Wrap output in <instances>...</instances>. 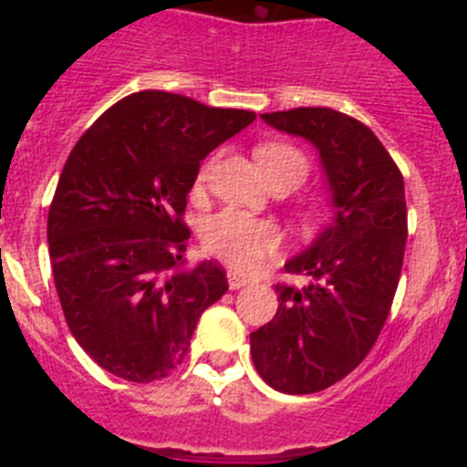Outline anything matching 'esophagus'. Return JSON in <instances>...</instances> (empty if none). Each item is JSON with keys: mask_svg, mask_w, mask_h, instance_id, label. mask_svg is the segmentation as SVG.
Listing matches in <instances>:
<instances>
[{"mask_svg": "<svg viewBox=\"0 0 467 467\" xmlns=\"http://www.w3.org/2000/svg\"><path fill=\"white\" fill-rule=\"evenodd\" d=\"M226 278H229V287H231V290H241L243 285L250 283V278H247V275H243L241 271H234V269H229Z\"/></svg>", "mask_w": 467, "mask_h": 467, "instance_id": "1", "label": "esophagus"}]
</instances>
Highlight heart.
Instances as JSON below:
<instances>
[{"label":"heart","instance_id":"obj_1","mask_svg":"<svg viewBox=\"0 0 467 467\" xmlns=\"http://www.w3.org/2000/svg\"><path fill=\"white\" fill-rule=\"evenodd\" d=\"M254 159H257V166L266 177V182L290 180L296 187L308 175L306 156L292 144H259ZM205 177H208V168L201 171L198 182H205ZM278 243L280 231L274 222L257 220L241 210H224V213L210 217L203 226L205 250L238 269H250L259 264L266 254L274 253Z\"/></svg>","mask_w":467,"mask_h":467}]
</instances>
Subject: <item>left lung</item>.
Returning <instances> with one entry per match:
<instances>
[{
	"label": "left lung",
	"instance_id": "1",
	"mask_svg": "<svg viewBox=\"0 0 467 467\" xmlns=\"http://www.w3.org/2000/svg\"><path fill=\"white\" fill-rule=\"evenodd\" d=\"M262 119L320 154L334 217L285 264L306 287L275 285L274 320L250 334L259 377L287 395L341 381L365 360L386 323L407 243L404 180L377 135L329 107H296Z\"/></svg>",
	"mask_w": 467,
	"mask_h": 467
}]
</instances>
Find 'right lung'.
Masks as SVG:
<instances>
[{
	"instance_id": "right-lung-1",
	"label": "right lung",
	"mask_w": 467,
	"mask_h": 467,
	"mask_svg": "<svg viewBox=\"0 0 467 467\" xmlns=\"http://www.w3.org/2000/svg\"><path fill=\"white\" fill-rule=\"evenodd\" d=\"M253 121L254 111L140 90L74 144L48 210V254L69 332L114 377L166 379L229 290L217 264L182 259V214L201 161Z\"/></svg>"
}]
</instances>
